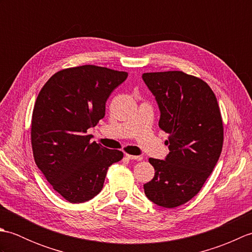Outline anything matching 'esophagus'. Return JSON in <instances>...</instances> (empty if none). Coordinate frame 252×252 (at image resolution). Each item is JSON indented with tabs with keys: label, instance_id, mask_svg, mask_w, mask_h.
<instances>
[{
	"label": "esophagus",
	"instance_id": "esophagus-1",
	"mask_svg": "<svg viewBox=\"0 0 252 252\" xmlns=\"http://www.w3.org/2000/svg\"><path fill=\"white\" fill-rule=\"evenodd\" d=\"M126 157L131 160H137V161H140V160L143 159L142 156H134V155H130V154H126Z\"/></svg>",
	"mask_w": 252,
	"mask_h": 252
}]
</instances>
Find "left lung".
<instances>
[{"label": "left lung", "mask_w": 252, "mask_h": 252, "mask_svg": "<svg viewBox=\"0 0 252 252\" xmlns=\"http://www.w3.org/2000/svg\"><path fill=\"white\" fill-rule=\"evenodd\" d=\"M144 82L156 97L159 127L169 134L165 160L149 158L154 179L144 184L149 200L175 208L196 196L220 157L224 127L215 93L200 78L183 71L146 72Z\"/></svg>", "instance_id": "left-lung-1"}]
</instances>
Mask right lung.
Wrapping results in <instances>:
<instances>
[{
	"label": "right lung",
	"mask_w": 252,
	"mask_h": 252,
	"mask_svg": "<svg viewBox=\"0 0 252 252\" xmlns=\"http://www.w3.org/2000/svg\"><path fill=\"white\" fill-rule=\"evenodd\" d=\"M127 77L126 71L83 65L47 80L31 119V146L37 168L71 203L92 199L103 189L107 170L123 153L91 142L90 127L103 119L106 100Z\"/></svg>",
	"instance_id": "1"
}]
</instances>
